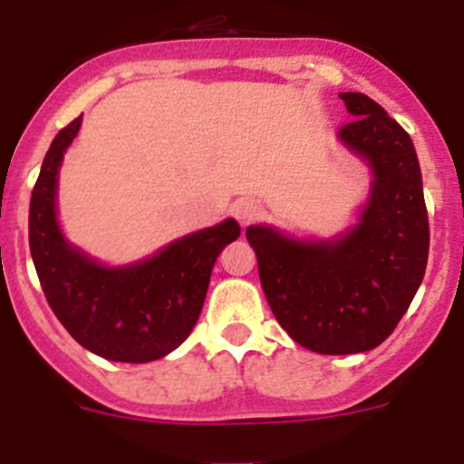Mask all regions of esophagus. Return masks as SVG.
<instances>
[{
    "mask_svg": "<svg viewBox=\"0 0 464 464\" xmlns=\"http://www.w3.org/2000/svg\"><path fill=\"white\" fill-rule=\"evenodd\" d=\"M231 213H233V218H236L237 222L245 227V224H251V222H256V219L263 218L265 208L254 199H237L236 204L231 206Z\"/></svg>",
    "mask_w": 464,
    "mask_h": 464,
    "instance_id": "1",
    "label": "esophagus"
}]
</instances>
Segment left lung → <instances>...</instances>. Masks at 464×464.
I'll list each match as a JSON object with an SVG mask.
<instances>
[{
  "mask_svg": "<svg viewBox=\"0 0 464 464\" xmlns=\"http://www.w3.org/2000/svg\"><path fill=\"white\" fill-rule=\"evenodd\" d=\"M340 99L353 120L337 136L374 172L361 222L335 240L246 228L274 317L301 346L331 356L379 346L411 305L429 260V213L411 136L367 94Z\"/></svg>",
  "mask_w": 464,
  "mask_h": 464,
  "instance_id": "1",
  "label": "left lung"
}]
</instances>
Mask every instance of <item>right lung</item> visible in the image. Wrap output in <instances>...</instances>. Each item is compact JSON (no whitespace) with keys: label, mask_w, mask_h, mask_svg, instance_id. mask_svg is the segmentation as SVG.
<instances>
[{"label":"right lung","mask_w":464,"mask_h":464,"mask_svg":"<svg viewBox=\"0 0 464 464\" xmlns=\"http://www.w3.org/2000/svg\"><path fill=\"white\" fill-rule=\"evenodd\" d=\"M81 118L58 131L31 192L29 249L47 304L88 352L118 362H150L174 352L195 328L210 272L240 224L224 219L172 242L142 263L103 267L67 245L56 219L58 168Z\"/></svg>","instance_id":"1"}]
</instances>
